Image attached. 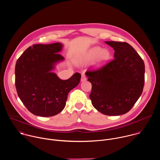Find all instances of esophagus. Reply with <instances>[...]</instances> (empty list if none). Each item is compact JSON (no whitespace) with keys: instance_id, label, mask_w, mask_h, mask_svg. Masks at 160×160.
Here are the masks:
<instances>
[{"instance_id":"obj_1","label":"esophagus","mask_w":160,"mask_h":160,"mask_svg":"<svg viewBox=\"0 0 160 160\" xmlns=\"http://www.w3.org/2000/svg\"><path fill=\"white\" fill-rule=\"evenodd\" d=\"M86 80H87V78H86L85 75V74H82V77H81V81L83 82V81H85Z\"/></svg>"}]
</instances>
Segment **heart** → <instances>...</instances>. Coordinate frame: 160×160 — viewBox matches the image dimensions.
<instances>
[{"mask_svg": "<svg viewBox=\"0 0 160 160\" xmlns=\"http://www.w3.org/2000/svg\"><path fill=\"white\" fill-rule=\"evenodd\" d=\"M111 54L108 49L99 47H94L90 49L81 59V62L86 63L96 58L93 66L95 68H99L104 66L110 59Z\"/></svg>", "mask_w": 160, "mask_h": 160, "instance_id": "heart-1", "label": "heart"}]
</instances>
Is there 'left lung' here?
<instances>
[{"label":"left lung","mask_w":160,"mask_h":160,"mask_svg":"<svg viewBox=\"0 0 160 160\" xmlns=\"http://www.w3.org/2000/svg\"><path fill=\"white\" fill-rule=\"evenodd\" d=\"M105 43L115 51V59L98 70L85 73L92 83L90 99L102 114L118 116L128 112L142 94L145 66L128 43Z\"/></svg>","instance_id":"8db88e82"}]
</instances>
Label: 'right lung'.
Here are the masks:
<instances>
[{
  "mask_svg": "<svg viewBox=\"0 0 160 160\" xmlns=\"http://www.w3.org/2000/svg\"><path fill=\"white\" fill-rule=\"evenodd\" d=\"M62 44H35L29 47L17 60L15 85L18 95L32 114L52 117L63 110L68 94L80 83L81 74L75 73L66 80L52 72L64 58L59 52Z\"/></svg>",
  "mask_w": 160,
  "mask_h": 160,
  "instance_id": "obj_1",
  "label": "right lung"
}]
</instances>
